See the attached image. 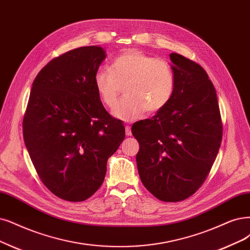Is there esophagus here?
<instances>
[{"mask_svg":"<svg viewBox=\"0 0 250 250\" xmlns=\"http://www.w3.org/2000/svg\"><path fill=\"white\" fill-rule=\"evenodd\" d=\"M125 135L126 136H131L132 135V130L130 125H125Z\"/></svg>","mask_w":250,"mask_h":250,"instance_id":"obj_1","label":"esophagus"}]
</instances>
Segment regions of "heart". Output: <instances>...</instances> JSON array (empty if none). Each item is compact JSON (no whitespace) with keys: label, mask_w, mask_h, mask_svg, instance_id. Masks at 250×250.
I'll list each match as a JSON object with an SVG mask.
<instances>
[{"label":"heart","mask_w":250,"mask_h":250,"mask_svg":"<svg viewBox=\"0 0 250 250\" xmlns=\"http://www.w3.org/2000/svg\"><path fill=\"white\" fill-rule=\"evenodd\" d=\"M94 83L103 104L115 107L122 86L125 85V98L113 111L124 122L159 112L171 101L175 90V74L168 62L155 59L137 49L120 53L110 64V70L96 72Z\"/></svg>","instance_id":"obj_1"}]
</instances>
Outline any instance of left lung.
<instances>
[{
    "label": "left lung",
    "mask_w": 250,
    "mask_h": 250,
    "mask_svg": "<svg viewBox=\"0 0 250 250\" xmlns=\"http://www.w3.org/2000/svg\"><path fill=\"white\" fill-rule=\"evenodd\" d=\"M175 90L169 104L150 119L137 122L132 134L144 187L164 202L193 195L205 181L218 153L223 125L216 91L200 64L171 53Z\"/></svg>",
    "instance_id": "obj_1"
}]
</instances>
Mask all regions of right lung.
Here are the masks:
<instances>
[{
	"mask_svg": "<svg viewBox=\"0 0 250 250\" xmlns=\"http://www.w3.org/2000/svg\"><path fill=\"white\" fill-rule=\"evenodd\" d=\"M105 58L101 46L70 50L51 60L33 82L23 140L44 186L62 200L94 195L108 159L125 139L123 122L107 112L94 83Z\"/></svg>",
	"mask_w": 250,
	"mask_h": 250,
	"instance_id": "add662e5",
	"label": "right lung"
}]
</instances>
